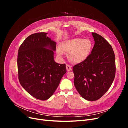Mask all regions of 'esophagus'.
<instances>
[{
    "label": "esophagus",
    "mask_w": 128,
    "mask_h": 128,
    "mask_svg": "<svg viewBox=\"0 0 128 128\" xmlns=\"http://www.w3.org/2000/svg\"><path fill=\"white\" fill-rule=\"evenodd\" d=\"M66 69H67V71L69 72L72 70V67L70 66H69L68 64H66Z\"/></svg>",
    "instance_id": "esophagus-1"
}]
</instances>
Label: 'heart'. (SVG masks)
<instances>
[{"label": "heart", "instance_id": "obj_1", "mask_svg": "<svg viewBox=\"0 0 128 128\" xmlns=\"http://www.w3.org/2000/svg\"><path fill=\"white\" fill-rule=\"evenodd\" d=\"M92 46L90 40L75 38L62 42L60 48H58V56L62 57L64 52L68 54V58L74 64H80L86 60L89 56Z\"/></svg>", "mask_w": 128, "mask_h": 128}]
</instances>
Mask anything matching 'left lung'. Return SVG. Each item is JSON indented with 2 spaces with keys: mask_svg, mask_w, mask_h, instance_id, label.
<instances>
[{
  "mask_svg": "<svg viewBox=\"0 0 128 128\" xmlns=\"http://www.w3.org/2000/svg\"><path fill=\"white\" fill-rule=\"evenodd\" d=\"M94 45L83 62L73 67L74 85L82 97L95 101L104 94L115 75V56L111 45L104 37L92 32Z\"/></svg>",
  "mask_w": 128,
  "mask_h": 128,
  "instance_id": "obj_1",
  "label": "left lung"
}]
</instances>
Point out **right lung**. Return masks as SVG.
<instances>
[{"instance_id":"obj_1","label":"right lung","mask_w":128,"mask_h":128,"mask_svg":"<svg viewBox=\"0 0 128 128\" xmlns=\"http://www.w3.org/2000/svg\"><path fill=\"white\" fill-rule=\"evenodd\" d=\"M47 34H31L21 45L18 54L20 84L30 95L41 100L51 97L67 72L64 64L54 60L56 42Z\"/></svg>"}]
</instances>
